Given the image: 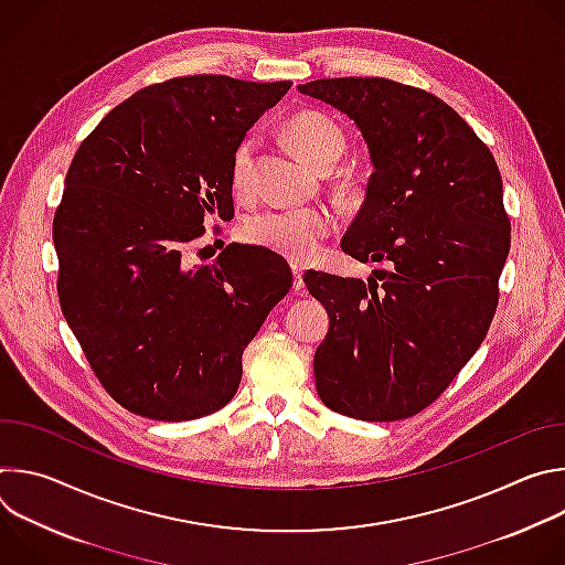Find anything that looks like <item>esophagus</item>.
<instances>
[{
  "mask_svg": "<svg viewBox=\"0 0 565 565\" xmlns=\"http://www.w3.org/2000/svg\"><path fill=\"white\" fill-rule=\"evenodd\" d=\"M292 288L297 290V292H303L306 290V284H303V268L299 266V264H292Z\"/></svg>",
  "mask_w": 565,
  "mask_h": 565,
  "instance_id": "1",
  "label": "esophagus"
}]
</instances>
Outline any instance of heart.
Masks as SVG:
<instances>
[{"label": "heart", "mask_w": 565, "mask_h": 565, "mask_svg": "<svg viewBox=\"0 0 565 565\" xmlns=\"http://www.w3.org/2000/svg\"><path fill=\"white\" fill-rule=\"evenodd\" d=\"M292 147L317 170H331L347 147L342 129L327 116L317 111H301L290 118L286 127ZM255 140L246 138L232 158V188L246 192L253 177ZM335 227V218L324 207H286L266 210L250 216L244 225V234L255 246L268 248L288 259L301 262L315 255L317 246Z\"/></svg>", "instance_id": "1"}]
</instances>
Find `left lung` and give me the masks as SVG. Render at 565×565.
Segmentation results:
<instances>
[{
    "label": "left lung",
    "mask_w": 565,
    "mask_h": 565,
    "mask_svg": "<svg viewBox=\"0 0 565 565\" xmlns=\"http://www.w3.org/2000/svg\"><path fill=\"white\" fill-rule=\"evenodd\" d=\"M297 89L362 131L373 174L342 250L388 264L366 281L303 275L331 321L315 351L317 393L349 418H412L451 384L497 312L510 253L501 172L488 145L434 94L386 77Z\"/></svg>",
    "instance_id": "left-lung-1"
}]
</instances>
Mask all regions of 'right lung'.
<instances>
[{
  "label": "right lung",
  "instance_id": "right-lung-1",
  "mask_svg": "<svg viewBox=\"0 0 565 565\" xmlns=\"http://www.w3.org/2000/svg\"><path fill=\"white\" fill-rule=\"evenodd\" d=\"M290 85L166 79L111 109L71 160L53 218L60 306L136 416L181 423L225 407L241 355L292 286L286 259L262 246L183 262L207 216H234V151Z\"/></svg>",
  "mask_w": 565,
  "mask_h": 565
}]
</instances>
